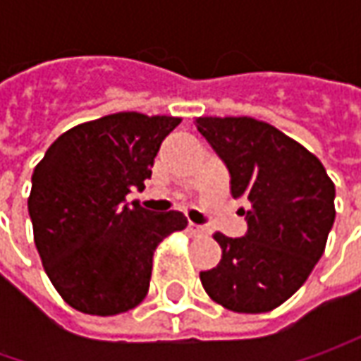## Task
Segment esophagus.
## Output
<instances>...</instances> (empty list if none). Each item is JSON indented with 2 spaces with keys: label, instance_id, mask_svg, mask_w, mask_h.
Wrapping results in <instances>:
<instances>
[{
  "label": "esophagus",
  "instance_id": "34e87169",
  "mask_svg": "<svg viewBox=\"0 0 361 361\" xmlns=\"http://www.w3.org/2000/svg\"><path fill=\"white\" fill-rule=\"evenodd\" d=\"M188 233L192 235V237H204L207 235V229L201 227V225H195V223H188Z\"/></svg>",
  "mask_w": 361,
  "mask_h": 361
}]
</instances>
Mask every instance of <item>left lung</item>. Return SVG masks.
Instances as JSON below:
<instances>
[{
  "mask_svg": "<svg viewBox=\"0 0 361 361\" xmlns=\"http://www.w3.org/2000/svg\"><path fill=\"white\" fill-rule=\"evenodd\" d=\"M195 124L227 164L231 195L251 202L245 237L213 235L223 255L216 267L201 271L202 287L231 312H271L324 255L336 187L315 154L267 122L201 116Z\"/></svg>",
  "mask_w": 361,
  "mask_h": 361,
  "instance_id": "left-lung-1",
  "label": "left lung"
}]
</instances>
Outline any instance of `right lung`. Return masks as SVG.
Instances as JSON below:
<instances>
[{
  "mask_svg": "<svg viewBox=\"0 0 361 361\" xmlns=\"http://www.w3.org/2000/svg\"><path fill=\"white\" fill-rule=\"evenodd\" d=\"M174 116L118 112L66 130L35 164L27 211L49 281L78 312L116 315L148 293L159 243L187 227L178 211L128 207L145 188Z\"/></svg>",
  "mask_w": 361,
  "mask_h": 361,
  "instance_id": "obj_1",
  "label": "right lung"
}]
</instances>
